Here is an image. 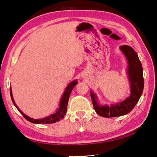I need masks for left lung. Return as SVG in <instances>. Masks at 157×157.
<instances>
[{"label": "left lung", "instance_id": "1", "mask_svg": "<svg viewBox=\"0 0 157 157\" xmlns=\"http://www.w3.org/2000/svg\"><path fill=\"white\" fill-rule=\"evenodd\" d=\"M119 49L125 55L128 62L126 73L129 82L130 94L121 102L101 105L96 94L90 90V96L95 111L103 117H115L128 114L137 104L144 89L142 66L137 52L131 46L127 45L121 46Z\"/></svg>", "mask_w": 157, "mask_h": 157}]
</instances>
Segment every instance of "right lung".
<instances>
[{"label": "right lung", "instance_id": "obj_1", "mask_svg": "<svg viewBox=\"0 0 157 157\" xmlns=\"http://www.w3.org/2000/svg\"><path fill=\"white\" fill-rule=\"evenodd\" d=\"M77 84H78V81H77V79H75V80L70 82L69 84L67 86L64 92L63 93L61 99H60L59 106H58L59 108L56 109L55 113H52V114H51L49 116L46 117L42 118V119H33L32 117H29V116L24 114V113H23L21 110L19 109L18 106L16 105L14 99H13L11 86H10V94H11V100L13 105L15 106V107L17 109L18 111L21 113L22 115L24 117V118L25 119H27L28 121L33 123H36V124H48V123H53L57 122L64 117V116L66 115V113H67V107L69 96L71 94V92L72 91L73 88L75 87V85H77Z\"/></svg>", "mask_w": 157, "mask_h": 157}]
</instances>
